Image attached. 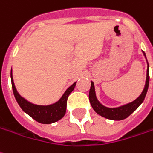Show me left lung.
I'll return each mask as SVG.
<instances>
[{"mask_svg":"<svg viewBox=\"0 0 153 153\" xmlns=\"http://www.w3.org/2000/svg\"><path fill=\"white\" fill-rule=\"evenodd\" d=\"M143 55L146 58L145 53L142 51ZM147 63V60H146ZM148 86H149V64L147 63V69H146V84L144 86V89L142 90V94L139 95V97L137 98L132 102L126 104L124 105L121 106L116 107V108H109V107L103 105L102 104H100L98 99L96 97L95 94V90H94V83L91 81V86H90V94H89V99H90V102L91 104V106L94 109V111L100 116H103L106 119L114 120H124L126 118H127L131 114H132L138 107L140 106V105L143 102L144 99L146 97V92L148 90Z\"/></svg>","mask_w":153,"mask_h":153,"instance_id":"1","label":"left lung"}]
</instances>
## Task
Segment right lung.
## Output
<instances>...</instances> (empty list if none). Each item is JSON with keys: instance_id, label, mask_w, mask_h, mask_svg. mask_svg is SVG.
I'll return each mask as SVG.
<instances>
[{"instance_id": "right-lung-1", "label": "right lung", "mask_w": 153, "mask_h": 153, "mask_svg": "<svg viewBox=\"0 0 153 153\" xmlns=\"http://www.w3.org/2000/svg\"><path fill=\"white\" fill-rule=\"evenodd\" d=\"M11 79L13 94L15 96L16 100L17 101L22 110L31 116L33 119L42 124H51L63 118L66 113L67 100L68 95L74 90L76 85V82H75L70 87H68L66 91L63 93L62 97L57 102L48 105H39L29 102L26 99L20 95L16 89L15 84L13 81L12 69L11 70Z\"/></svg>"}]
</instances>
